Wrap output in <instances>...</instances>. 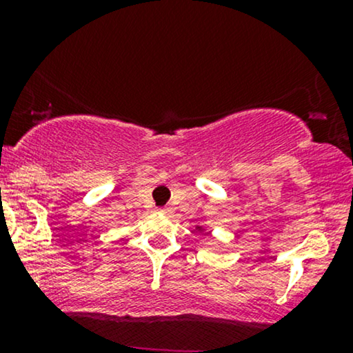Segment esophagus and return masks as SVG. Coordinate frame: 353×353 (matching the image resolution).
<instances>
[{
  "instance_id": "obj_1",
  "label": "esophagus",
  "mask_w": 353,
  "mask_h": 353,
  "mask_svg": "<svg viewBox=\"0 0 353 353\" xmlns=\"http://www.w3.org/2000/svg\"><path fill=\"white\" fill-rule=\"evenodd\" d=\"M157 210H159L161 214H168V212H169V209H168V208H161V209H157Z\"/></svg>"
}]
</instances>
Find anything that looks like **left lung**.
<instances>
[{
    "instance_id": "1",
    "label": "left lung",
    "mask_w": 353,
    "mask_h": 353,
    "mask_svg": "<svg viewBox=\"0 0 353 353\" xmlns=\"http://www.w3.org/2000/svg\"><path fill=\"white\" fill-rule=\"evenodd\" d=\"M196 229L199 230V232H204V228H202V225H196Z\"/></svg>"
}]
</instances>
